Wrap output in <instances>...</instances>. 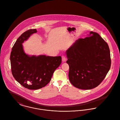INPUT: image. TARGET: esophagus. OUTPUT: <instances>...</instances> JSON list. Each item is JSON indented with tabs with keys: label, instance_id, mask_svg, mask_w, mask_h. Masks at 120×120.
Returning a JSON list of instances; mask_svg holds the SVG:
<instances>
[{
	"label": "esophagus",
	"instance_id": "obj_1",
	"mask_svg": "<svg viewBox=\"0 0 120 120\" xmlns=\"http://www.w3.org/2000/svg\"><path fill=\"white\" fill-rule=\"evenodd\" d=\"M62 62H65L66 60V58L65 56H62Z\"/></svg>",
	"mask_w": 120,
	"mask_h": 120
}]
</instances>
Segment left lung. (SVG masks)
Returning <instances> with one entry per match:
<instances>
[{"mask_svg":"<svg viewBox=\"0 0 120 120\" xmlns=\"http://www.w3.org/2000/svg\"><path fill=\"white\" fill-rule=\"evenodd\" d=\"M69 80L75 87L90 90L104 80L111 66L110 51L106 42L97 33L76 40L66 52Z\"/></svg>","mask_w":120,"mask_h":120,"instance_id":"obj_1","label":"left lung"}]
</instances>
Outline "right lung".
<instances>
[{"instance_id":"1","label":"right lung","mask_w":120,"mask_h":120,"mask_svg":"<svg viewBox=\"0 0 120 120\" xmlns=\"http://www.w3.org/2000/svg\"><path fill=\"white\" fill-rule=\"evenodd\" d=\"M37 32L34 29L23 33L15 43L10 56L14 78L23 87L30 90L39 89L47 85L54 72L62 62L60 56L45 55L37 56L29 55L25 52L23 43Z\"/></svg>"}]
</instances>
